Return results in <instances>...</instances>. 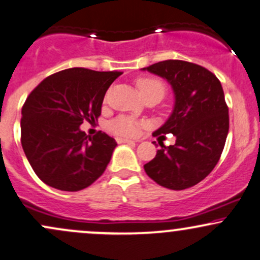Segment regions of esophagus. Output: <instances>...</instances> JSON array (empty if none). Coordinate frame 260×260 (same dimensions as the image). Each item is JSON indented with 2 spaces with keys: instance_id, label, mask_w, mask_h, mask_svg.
<instances>
[{
  "instance_id": "esophagus-1",
  "label": "esophagus",
  "mask_w": 260,
  "mask_h": 260,
  "mask_svg": "<svg viewBox=\"0 0 260 260\" xmlns=\"http://www.w3.org/2000/svg\"><path fill=\"white\" fill-rule=\"evenodd\" d=\"M117 142L118 143H135L136 141H134V140H129V139H123V137H117Z\"/></svg>"
}]
</instances>
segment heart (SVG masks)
I'll use <instances>...</instances> for the list:
<instances>
[{"label":"heart","mask_w":260,"mask_h":260,"mask_svg":"<svg viewBox=\"0 0 260 260\" xmlns=\"http://www.w3.org/2000/svg\"><path fill=\"white\" fill-rule=\"evenodd\" d=\"M137 88L141 94L152 90H158L161 93H164L163 84L160 81L154 80V79H141V80L137 81ZM109 127L113 133L118 134V135L135 136L139 133L140 123L129 117H119L112 121Z\"/></svg>","instance_id":"b5f03b06"}]
</instances>
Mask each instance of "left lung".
<instances>
[{
    "label": "left lung",
    "mask_w": 260,
    "mask_h": 260,
    "mask_svg": "<svg viewBox=\"0 0 260 260\" xmlns=\"http://www.w3.org/2000/svg\"><path fill=\"white\" fill-rule=\"evenodd\" d=\"M141 70L167 80L174 93L172 114L153 136L176 137L175 145L161 146L143 168L158 185L185 190L214 169L224 149L229 108L221 84L208 69L185 60H163Z\"/></svg>",
    "instance_id": "1"
}]
</instances>
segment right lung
<instances>
[{
    "mask_svg": "<svg viewBox=\"0 0 260 260\" xmlns=\"http://www.w3.org/2000/svg\"><path fill=\"white\" fill-rule=\"evenodd\" d=\"M120 72L70 68L34 88L21 109V146L40 180L60 191H80L102 175L117 142L100 131L87 136L80 125L94 123L103 99Z\"/></svg>",
    "mask_w": 260,
    "mask_h": 260,
    "instance_id": "add662e5",
    "label": "right lung"
}]
</instances>
